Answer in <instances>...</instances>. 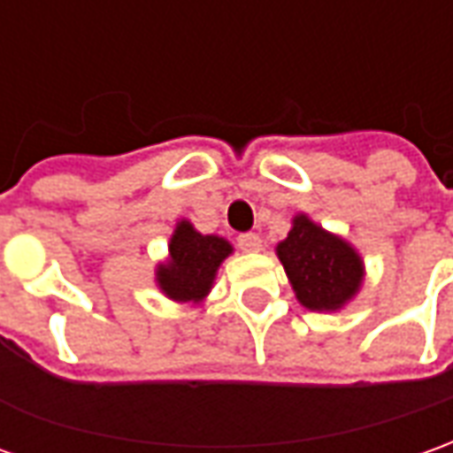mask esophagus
Returning <instances> with one entry per match:
<instances>
[{"label": "esophagus", "mask_w": 453, "mask_h": 453, "mask_svg": "<svg viewBox=\"0 0 453 453\" xmlns=\"http://www.w3.org/2000/svg\"><path fill=\"white\" fill-rule=\"evenodd\" d=\"M238 248L242 252H257L263 248V240L257 233H242V235H238Z\"/></svg>", "instance_id": "1"}]
</instances>
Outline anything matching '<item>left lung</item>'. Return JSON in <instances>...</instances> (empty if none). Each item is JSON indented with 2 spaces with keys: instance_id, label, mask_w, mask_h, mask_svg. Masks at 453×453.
<instances>
[{
  "instance_id": "1",
  "label": "left lung",
  "mask_w": 453,
  "mask_h": 453,
  "mask_svg": "<svg viewBox=\"0 0 453 453\" xmlns=\"http://www.w3.org/2000/svg\"><path fill=\"white\" fill-rule=\"evenodd\" d=\"M275 250L295 297L312 312H337L362 288L365 263L359 252L307 215H295L292 230Z\"/></svg>"
}]
</instances>
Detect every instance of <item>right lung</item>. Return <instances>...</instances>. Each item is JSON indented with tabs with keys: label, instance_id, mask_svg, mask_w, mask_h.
<instances>
[{
	"label": "right lung",
	"instance_id": "add662e5",
	"mask_svg": "<svg viewBox=\"0 0 453 453\" xmlns=\"http://www.w3.org/2000/svg\"><path fill=\"white\" fill-rule=\"evenodd\" d=\"M230 252L233 245L226 238L203 235L190 220H178L168 242V260L156 267V285L175 303H203Z\"/></svg>",
	"mask_w": 453,
	"mask_h": 453
}]
</instances>
